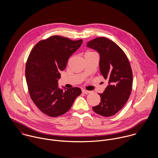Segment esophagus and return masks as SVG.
I'll list each match as a JSON object with an SVG mask.
<instances>
[{
  "mask_svg": "<svg viewBox=\"0 0 158 158\" xmlns=\"http://www.w3.org/2000/svg\"><path fill=\"white\" fill-rule=\"evenodd\" d=\"M82 92H83V93H84V94H89V93H90V92H91L90 91H89V90H85V89H83V90H82Z\"/></svg>",
  "mask_w": 158,
  "mask_h": 158,
  "instance_id": "34e87169",
  "label": "esophagus"
}]
</instances>
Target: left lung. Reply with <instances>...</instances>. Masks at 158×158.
<instances>
[{
    "mask_svg": "<svg viewBox=\"0 0 158 158\" xmlns=\"http://www.w3.org/2000/svg\"><path fill=\"white\" fill-rule=\"evenodd\" d=\"M87 47L100 54V70L108 85L99 94L101 102L92 107L95 113L110 117L118 112L128 101L132 89L133 72L128 58L122 49L105 37L88 43Z\"/></svg>",
    "mask_w": 158,
    "mask_h": 158,
    "instance_id": "8db88e82",
    "label": "left lung"
}]
</instances>
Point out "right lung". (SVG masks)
Here are the masks:
<instances>
[{
  "instance_id": "obj_1",
  "label": "right lung",
  "mask_w": 158,
  "mask_h": 158,
  "mask_svg": "<svg viewBox=\"0 0 158 158\" xmlns=\"http://www.w3.org/2000/svg\"><path fill=\"white\" fill-rule=\"evenodd\" d=\"M82 42L52 36L38 42L28 57L25 77L30 96L38 109L50 117L67 113L81 93L78 88L60 89L58 81L60 70L65 69L69 58Z\"/></svg>"
}]
</instances>
